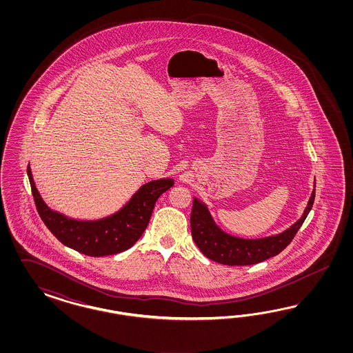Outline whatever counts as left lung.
<instances>
[{
    "label": "left lung",
    "mask_w": 353,
    "mask_h": 353,
    "mask_svg": "<svg viewBox=\"0 0 353 353\" xmlns=\"http://www.w3.org/2000/svg\"><path fill=\"white\" fill-rule=\"evenodd\" d=\"M316 195V182L314 189L310 194V201L295 224L289 229L276 235H269L256 239L238 238L234 235L225 233L214 223L212 214H210L208 207L201 202L198 198L192 201L190 226L192 235L195 245L202 251L204 256L214 260L219 264L225 265H251L257 264L269 257L276 256L282 250L289 246L290 242L298 233L300 226L307 219L312 210Z\"/></svg>",
    "instance_id": "1"
}]
</instances>
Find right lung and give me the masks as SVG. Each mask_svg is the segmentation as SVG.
Here are the masks:
<instances>
[{
  "instance_id": "right-lung-1",
  "label": "right lung",
  "mask_w": 353,
  "mask_h": 353,
  "mask_svg": "<svg viewBox=\"0 0 353 353\" xmlns=\"http://www.w3.org/2000/svg\"><path fill=\"white\" fill-rule=\"evenodd\" d=\"M27 173L36 208L46 228L64 246L94 257L114 255L133 246L148 228L155 202L174 183L173 179L148 182L118 212L98 220H76L49 208L34 185L30 164Z\"/></svg>"
}]
</instances>
